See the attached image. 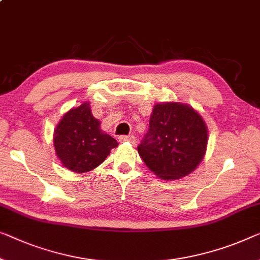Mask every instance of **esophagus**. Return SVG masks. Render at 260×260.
<instances>
[{"mask_svg":"<svg viewBox=\"0 0 260 260\" xmlns=\"http://www.w3.org/2000/svg\"><path fill=\"white\" fill-rule=\"evenodd\" d=\"M119 141L120 142H129V143H132V145H135V143H137V138H135L134 135H128V137L122 135V137L119 138Z\"/></svg>","mask_w":260,"mask_h":260,"instance_id":"34e87169","label":"esophagus"}]
</instances>
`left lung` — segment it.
I'll return each instance as SVG.
<instances>
[{"label": "left lung", "instance_id": "1", "mask_svg": "<svg viewBox=\"0 0 260 260\" xmlns=\"http://www.w3.org/2000/svg\"><path fill=\"white\" fill-rule=\"evenodd\" d=\"M207 146L208 127L202 115L188 104L166 102L154 106L138 153L150 172L173 181L199 167Z\"/></svg>", "mask_w": 260, "mask_h": 260}]
</instances>
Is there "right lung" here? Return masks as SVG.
<instances>
[{
	"mask_svg": "<svg viewBox=\"0 0 260 260\" xmlns=\"http://www.w3.org/2000/svg\"><path fill=\"white\" fill-rule=\"evenodd\" d=\"M118 141L100 128L90 103L63 115L53 132V147L61 165L73 173H87L102 165Z\"/></svg>",
	"mask_w": 260,
	"mask_h": 260,
	"instance_id": "obj_1",
	"label": "right lung"
}]
</instances>
